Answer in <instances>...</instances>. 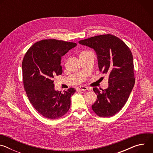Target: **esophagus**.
Instances as JSON below:
<instances>
[{
  "label": "esophagus",
  "instance_id": "obj_1",
  "mask_svg": "<svg viewBox=\"0 0 153 153\" xmlns=\"http://www.w3.org/2000/svg\"><path fill=\"white\" fill-rule=\"evenodd\" d=\"M87 90H88V87L85 86H80L76 88L77 91H86Z\"/></svg>",
  "mask_w": 153,
  "mask_h": 153
}]
</instances>
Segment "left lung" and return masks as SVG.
Listing matches in <instances>:
<instances>
[{"mask_svg": "<svg viewBox=\"0 0 153 153\" xmlns=\"http://www.w3.org/2000/svg\"><path fill=\"white\" fill-rule=\"evenodd\" d=\"M93 48L98 59L100 71L108 75V88L93 91L97 100L91 106L99 117H110L123 108L135 83L133 57L129 47L119 37L102 34L79 41Z\"/></svg>", "mask_w": 153, "mask_h": 153, "instance_id": "8db88e82", "label": "left lung"}]
</instances>
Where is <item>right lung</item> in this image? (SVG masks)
<instances>
[{"label":"right lung","mask_w":153,"mask_h":153,"mask_svg":"<svg viewBox=\"0 0 153 153\" xmlns=\"http://www.w3.org/2000/svg\"><path fill=\"white\" fill-rule=\"evenodd\" d=\"M77 45L76 43L45 39L35 43L27 51L22 61L24 88L36 110L49 119H57L70 108L74 88L66 91L54 90V77L62 74L61 58Z\"/></svg>","instance_id":"add662e5"}]
</instances>
